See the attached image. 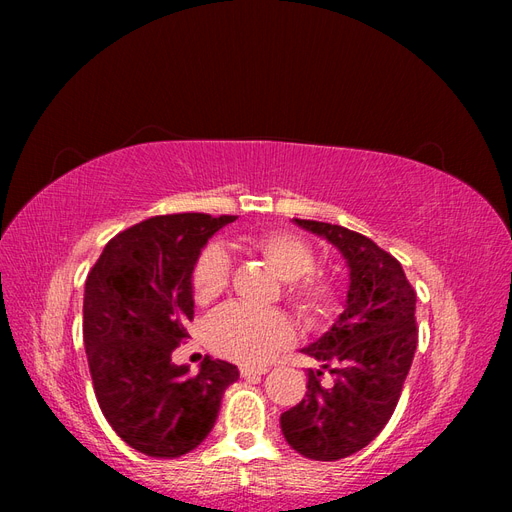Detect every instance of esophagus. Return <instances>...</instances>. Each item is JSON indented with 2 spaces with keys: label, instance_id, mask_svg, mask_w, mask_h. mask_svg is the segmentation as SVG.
<instances>
[{
  "label": "esophagus",
  "instance_id": "esophagus-1",
  "mask_svg": "<svg viewBox=\"0 0 512 512\" xmlns=\"http://www.w3.org/2000/svg\"><path fill=\"white\" fill-rule=\"evenodd\" d=\"M239 374H241L243 378H256V376H262V374H267V367H256V365H243V367L239 369Z\"/></svg>",
  "mask_w": 512,
  "mask_h": 512
}]
</instances>
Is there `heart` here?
<instances>
[{"label": "heart", "instance_id": "heart-1", "mask_svg": "<svg viewBox=\"0 0 512 512\" xmlns=\"http://www.w3.org/2000/svg\"><path fill=\"white\" fill-rule=\"evenodd\" d=\"M254 247L286 282V301L305 327L318 329L344 309V292L333 277L316 273V252L303 237L269 230L254 237ZM230 286V258L222 245H207L192 271V292L200 305L220 299ZM209 346L245 365L267 363L294 342V327L280 309L226 305L207 322Z\"/></svg>", "mask_w": 512, "mask_h": 512}]
</instances>
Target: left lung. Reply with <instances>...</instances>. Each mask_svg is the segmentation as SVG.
<instances>
[{"mask_svg":"<svg viewBox=\"0 0 512 512\" xmlns=\"http://www.w3.org/2000/svg\"><path fill=\"white\" fill-rule=\"evenodd\" d=\"M333 243L350 269L346 307L318 342L303 348L322 367L280 418L286 442L307 459L337 461L361 451L389 423L418 342L416 292L399 260L359 232L294 220ZM324 370L332 382L324 385Z\"/></svg>","mask_w":512,"mask_h":512,"instance_id":"obj_1","label":"left lung"}]
</instances>
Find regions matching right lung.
Segmentation results:
<instances>
[{"label": "right lung", "instance_id": "right-lung-1", "mask_svg": "<svg viewBox=\"0 0 512 512\" xmlns=\"http://www.w3.org/2000/svg\"><path fill=\"white\" fill-rule=\"evenodd\" d=\"M237 215H158L106 243L85 282L83 339L102 414L138 453L173 459L203 442L237 365L205 356L175 365L194 318L192 271L207 241Z\"/></svg>", "mask_w": 512, "mask_h": 512}]
</instances>
